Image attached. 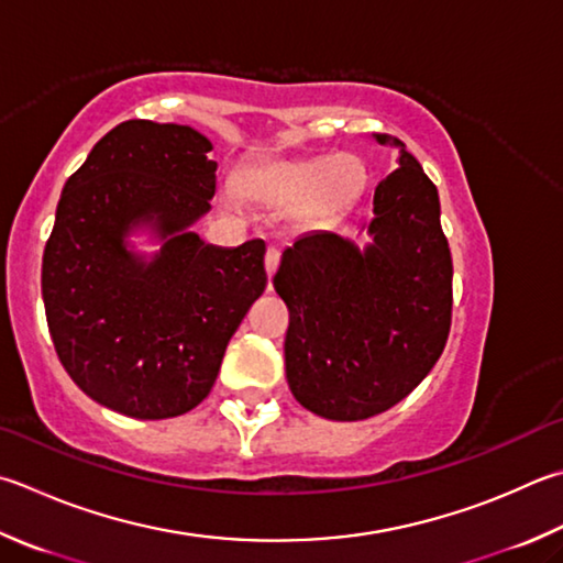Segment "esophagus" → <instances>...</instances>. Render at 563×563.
<instances>
[{"label": "esophagus", "mask_w": 563, "mask_h": 563, "mask_svg": "<svg viewBox=\"0 0 563 563\" xmlns=\"http://www.w3.org/2000/svg\"><path fill=\"white\" fill-rule=\"evenodd\" d=\"M280 265V251L278 249H268L265 251V271H268V278H273L275 271Z\"/></svg>", "instance_id": "obj_1"}]
</instances>
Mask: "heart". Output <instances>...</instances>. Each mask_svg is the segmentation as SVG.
Returning a JSON list of instances; mask_svg holds the SVG:
<instances>
[{
	"label": "heart",
	"instance_id": "obj_1",
	"mask_svg": "<svg viewBox=\"0 0 563 563\" xmlns=\"http://www.w3.org/2000/svg\"><path fill=\"white\" fill-rule=\"evenodd\" d=\"M366 187V167L354 155L275 159L243 175L241 191L271 209H292L300 229H317L354 207Z\"/></svg>",
	"mask_w": 563,
	"mask_h": 563
}]
</instances>
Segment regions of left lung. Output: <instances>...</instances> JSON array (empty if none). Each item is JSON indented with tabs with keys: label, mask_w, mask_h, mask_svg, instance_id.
Returning <instances> with one entry per match:
<instances>
[{
	"label": "left lung",
	"mask_w": 563,
	"mask_h": 563,
	"mask_svg": "<svg viewBox=\"0 0 563 563\" xmlns=\"http://www.w3.org/2000/svg\"><path fill=\"white\" fill-rule=\"evenodd\" d=\"M354 239L312 231L283 251L273 285L290 310L285 379L330 421H364L433 369L451 332L453 261L435 184L401 142ZM366 235L369 242L360 244Z\"/></svg>",
	"instance_id": "left-lung-1"
}]
</instances>
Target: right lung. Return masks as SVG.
<instances>
[{
    "mask_svg": "<svg viewBox=\"0 0 563 563\" xmlns=\"http://www.w3.org/2000/svg\"><path fill=\"white\" fill-rule=\"evenodd\" d=\"M211 150L189 125L120 122L60 194L41 265L51 340L80 391L122 416L199 406L268 283L261 239L223 249L191 231L217 191Z\"/></svg>",
    "mask_w": 563,
    "mask_h": 563,
    "instance_id": "add662e5",
    "label": "right lung"
}]
</instances>
